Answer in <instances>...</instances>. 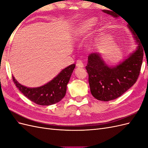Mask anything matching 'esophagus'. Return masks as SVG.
Instances as JSON below:
<instances>
[{
    "instance_id": "esophagus-1",
    "label": "esophagus",
    "mask_w": 148,
    "mask_h": 148,
    "mask_svg": "<svg viewBox=\"0 0 148 148\" xmlns=\"http://www.w3.org/2000/svg\"><path fill=\"white\" fill-rule=\"evenodd\" d=\"M77 66H78V67H81V68H82V67H83L84 66V64H83V61L82 60H78L77 61Z\"/></svg>"
}]
</instances>
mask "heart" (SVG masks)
<instances>
[{
	"mask_svg": "<svg viewBox=\"0 0 148 148\" xmlns=\"http://www.w3.org/2000/svg\"><path fill=\"white\" fill-rule=\"evenodd\" d=\"M95 20L92 19L88 20L86 21H84V23H83L82 25L80 26L79 28L78 29L77 36H83L84 34H87L89 32V31L92 28V26L95 25Z\"/></svg>",
	"mask_w": 148,
	"mask_h": 148,
	"instance_id": "heart-1",
	"label": "heart"
}]
</instances>
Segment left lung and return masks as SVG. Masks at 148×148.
I'll return each instance as SVG.
<instances>
[{
  "mask_svg": "<svg viewBox=\"0 0 148 148\" xmlns=\"http://www.w3.org/2000/svg\"><path fill=\"white\" fill-rule=\"evenodd\" d=\"M103 12L117 16L111 11L104 10ZM128 27L138 46L128 59L118 65L110 67L104 63L97 53L88 56L86 69L89 87L92 95L97 100L109 101L117 99L130 88L138 78L144 56L143 46L135 31L130 26Z\"/></svg>",
  "mask_w": 148,
  "mask_h": 148,
  "instance_id": "1",
  "label": "left lung"
}]
</instances>
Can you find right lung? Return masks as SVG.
I'll list each match as a JSON object with an SVG mask.
<instances>
[{"label": "right lung", "instance_id": "1", "mask_svg": "<svg viewBox=\"0 0 148 148\" xmlns=\"http://www.w3.org/2000/svg\"><path fill=\"white\" fill-rule=\"evenodd\" d=\"M75 67V64L69 65L50 82L38 88H27L18 83L13 76L12 78L16 86L30 101L38 105L49 106L59 102L65 96L66 85Z\"/></svg>", "mask_w": 148, "mask_h": 148}]
</instances>
